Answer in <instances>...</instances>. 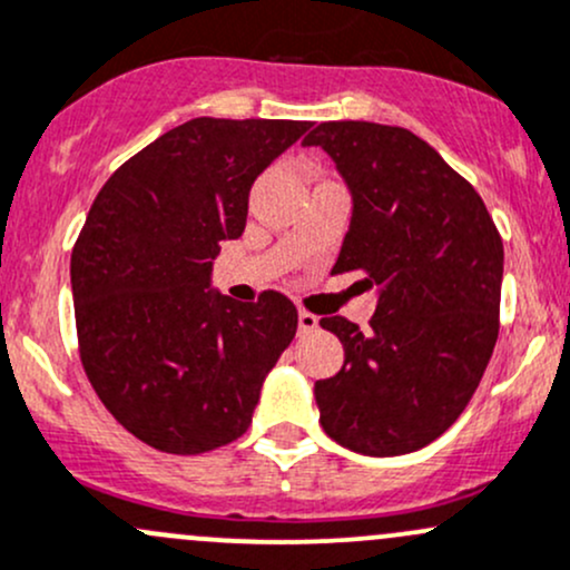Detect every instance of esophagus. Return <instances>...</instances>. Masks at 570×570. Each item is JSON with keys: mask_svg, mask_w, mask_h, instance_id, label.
Wrapping results in <instances>:
<instances>
[{"mask_svg": "<svg viewBox=\"0 0 570 570\" xmlns=\"http://www.w3.org/2000/svg\"><path fill=\"white\" fill-rule=\"evenodd\" d=\"M316 325H320V320H316L314 314H308V311H301V314H297V331H301L303 335L314 333Z\"/></svg>", "mask_w": 570, "mask_h": 570, "instance_id": "obj_1", "label": "esophagus"}]
</instances>
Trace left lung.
<instances>
[{"label": "left lung", "mask_w": 570, "mask_h": 570, "mask_svg": "<svg viewBox=\"0 0 570 570\" xmlns=\"http://www.w3.org/2000/svg\"><path fill=\"white\" fill-rule=\"evenodd\" d=\"M322 147L352 196L333 273L374 286L371 331L325 316L344 365L314 385L331 440L363 456H401L434 442L464 412L497 344L502 239L481 196L412 130L322 122Z\"/></svg>", "instance_id": "1"}]
</instances>
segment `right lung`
I'll return each instance as SVG.
<instances>
[{"label": "right lung", "mask_w": 570, "mask_h": 570, "mask_svg": "<svg viewBox=\"0 0 570 570\" xmlns=\"http://www.w3.org/2000/svg\"><path fill=\"white\" fill-rule=\"evenodd\" d=\"M311 122L196 117L125 160L89 207L73 256L76 331L95 393L149 448L229 445L297 333L281 292L237 303L213 286L254 179Z\"/></svg>", "instance_id": "right-lung-1"}]
</instances>
